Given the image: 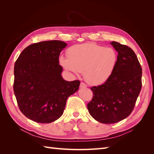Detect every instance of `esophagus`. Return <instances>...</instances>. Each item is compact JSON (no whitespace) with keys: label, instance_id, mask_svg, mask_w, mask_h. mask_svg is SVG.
Wrapping results in <instances>:
<instances>
[{"label":"esophagus","instance_id":"1","mask_svg":"<svg viewBox=\"0 0 154 154\" xmlns=\"http://www.w3.org/2000/svg\"><path fill=\"white\" fill-rule=\"evenodd\" d=\"M87 85L85 84V83H83V82H81L80 83V87H81V88H85V87H87Z\"/></svg>","mask_w":154,"mask_h":154}]
</instances>
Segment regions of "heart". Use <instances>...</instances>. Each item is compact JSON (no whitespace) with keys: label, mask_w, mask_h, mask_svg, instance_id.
<instances>
[{"label":"heart","mask_w":154,"mask_h":154,"mask_svg":"<svg viewBox=\"0 0 154 154\" xmlns=\"http://www.w3.org/2000/svg\"><path fill=\"white\" fill-rule=\"evenodd\" d=\"M67 58L60 57V64L74 74L83 72L85 80L92 85L103 84L112 74L118 61L116 51L94 43L73 45Z\"/></svg>","instance_id":"1"}]
</instances>
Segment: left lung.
I'll use <instances>...</instances> for the list:
<instances>
[{
	"label": "left lung",
	"instance_id": "left-lung-1",
	"mask_svg": "<svg viewBox=\"0 0 154 154\" xmlns=\"http://www.w3.org/2000/svg\"><path fill=\"white\" fill-rule=\"evenodd\" d=\"M110 44L118 51V61L110 78L103 84L91 87L88 112L97 122L112 124L131 114L142 87V68L134 51L117 42Z\"/></svg>",
	"mask_w": 154,
	"mask_h": 154
}]
</instances>
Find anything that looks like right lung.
I'll return each instance as SVG.
<instances>
[{"mask_svg":"<svg viewBox=\"0 0 154 154\" xmlns=\"http://www.w3.org/2000/svg\"><path fill=\"white\" fill-rule=\"evenodd\" d=\"M66 46L60 40L40 42L27 46L16 60L14 93L22 113L33 122L58 119L68 97L78 90L80 81L67 82L61 75L59 56Z\"/></svg>","mask_w":154,"mask_h":154,"instance_id":"1","label":"right lung"}]
</instances>
